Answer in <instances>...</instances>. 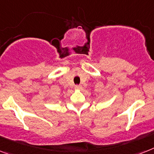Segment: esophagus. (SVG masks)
<instances>
[{"label":"esophagus","mask_w":154,"mask_h":154,"mask_svg":"<svg viewBox=\"0 0 154 154\" xmlns=\"http://www.w3.org/2000/svg\"><path fill=\"white\" fill-rule=\"evenodd\" d=\"M75 88H76V89L81 90V89H82V86H81V85H76V86H75Z\"/></svg>","instance_id":"esophagus-1"}]
</instances>
